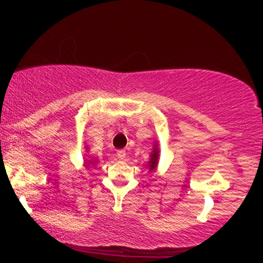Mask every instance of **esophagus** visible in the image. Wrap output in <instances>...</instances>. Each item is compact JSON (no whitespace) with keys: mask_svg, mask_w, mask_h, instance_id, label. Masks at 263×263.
<instances>
[{"mask_svg":"<svg viewBox=\"0 0 263 263\" xmlns=\"http://www.w3.org/2000/svg\"><path fill=\"white\" fill-rule=\"evenodd\" d=\"M117 157H119L120 159H125L126 158V151H123V149H120V151H117Z\"/></svg>","mask_w":263,"mask_h":263,"instance_id":"obj_1","label":"esophagus"}]
</instances>
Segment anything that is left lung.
<instances>
[{"mask_svg": "<svg viewBox=\"0 0 263 263\" xmlns=\"http://www.w3.org/2000/svg\"><path fill=\"white\" fill-rule=\"evenodd\" d=\"M159 161V144L158 142H155L153 143L152 152L149 155V162L147 164V168H148L149 172H155L157 170V165H158Z\"/></svg>", "mask_w": 263, "mask_h": 263, "instance_id": "obj_1", "label": "left lung"}]
</instances>
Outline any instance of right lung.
I'll return each instance as SVG.
<instances>
[{
	"label": "right lung",
	"mask_w": 263,
	"mask_h": 263,
	"mask_svg": "<svg viewBox=\"0 0 263 263\" xmlns=\"http://www.w3.org/2000/svg\"><path fill=\"white\" fill-rule=\"evenodd\" d=\"M85 148L87 149V146H85ZM99 162V159L96 158H90V157H85V161H84V167L85 168H90V167H93V165H96V163Z\"/></svg>",
	"instance_id": "add662e5"
}]
</instances>
